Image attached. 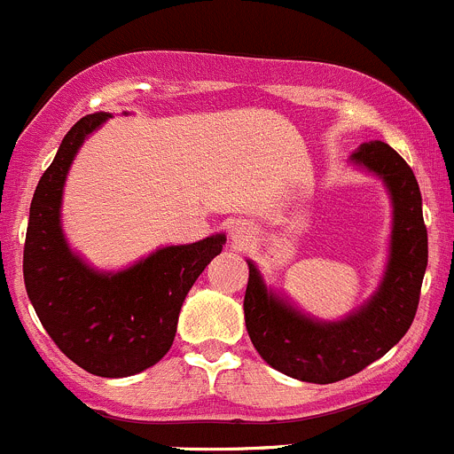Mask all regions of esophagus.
<instances>
[{
  "instance_id": "1",
  "label": "esophagus",
  "mask_w": 454,
  "mask_h": 454,
  "mask_svg": "<svg viewBox=\"0 0 454 454\" xmlns=\"http://www.w3.org/2000/svg\"><path fill=\"white\" fill-rule=\"evenodd\" d=\"M250 232H253V231H250L248 223L237 222V223H232V226H231V239L237 241V244H241V241L248 239Z\"/></svg>"
}]
</instances>
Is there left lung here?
I'll use <instances>...</instances> for the list:
<instances>
[{"label":"left lung","instance_id":"obj_1","mask_svg":"<svg viewBox=\"0 0 454 454\" xmlns=\"http://www.w3.org/2000/svg\"><path fill=\"white\" fill-rule=\"evenodd\" d=\"M350 164L380 177L393 204L384 277L362 306L337 321L317 319L266 286L248 259L244 315L250 341L268 366L310 384L346 380L399 344L415 319L428 266V232L411 166L384 142L362 144Z\"/></svg>","mask_w":454,"mask_h":454}]
</instances>
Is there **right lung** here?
<instances>
[{
  "instance_id": "right-lung-1",
  "label": "right lung",
  "mask_w": 454,
  "mask_h": 454,
  "mask_svg": "<svg viewBox=\"0 0 454 454\" xmlns=\"http://www.w3.org/2000/svg\"><path fill=\"white\" fill-rule=\"evenodd\" d=\"M110 117H82L39 179L26 231L24 281L39 321L70 362L97 377H130L168 353L184 299L222 253L226 235L164 246L124 270H97L70 248L61 228L66 177L83 142Z\"/></svg>"
}]
</instances>
